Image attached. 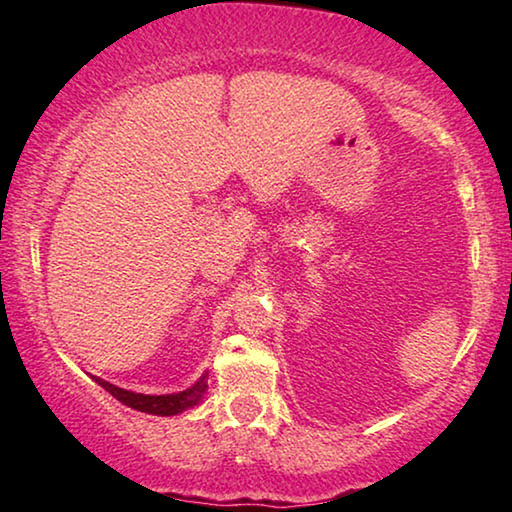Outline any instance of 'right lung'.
<instances>
[{"instance_id":"1","label":"right lung","mask_w":512,"mask_h":512,"mask_svg":"<svg viewBox=\"0 0 512 512\" xmlns=\"http://www.w3.org/2000/svg\"><path fill=\"white\" fill-rule=\"evenodd\" d=\"M94 381L101 388H106V391L117 397L121 404L131 406L135 411H142V413H151V415H162V418H167V415H178L187 409H194L196 404H201L203 395L207 391V372L205 375L196 381L194 386L185 388V391L180 393H169V395H144V393H135V391H126V388H119L115 384H110V381L101 379V377H92Z\"/></svg>"}]
</instances>
